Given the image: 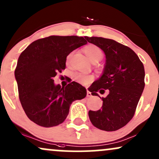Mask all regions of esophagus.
<instances>
[{
	"mask_svg": "<svg viewBox=\"0 0 159 159\" xmlns=\"http://www.w3.org/2000/svg\"><path fill=\"white\" fill-rule=\"evenodd\" d=\"M86 95H87V97H91V96H92L91 92H90L89 90H87V92H86Z\"/></svg>",
	"mask_w": 159,
	"mask_h": 159,
	"instance_id": "34e87169",
	"label": "esophagus"
}]
</instances>
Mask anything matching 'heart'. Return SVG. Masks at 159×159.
I'll use <instances>...</instances> for the list:
<instances>
[{
	"label": "heart",
	"mask_w": 159,
	"mask_h": 159,
	"mask_svg": "<svg viewBox=\"0 0 159 159\" xmlns=\"http://www.w3.org/2000/svg\"><path fill=\"white\" fill-rule=\"evenodd\" d=\"M84 51L92 62L99 61L100 60H101L103 57V51L101 50V48H99L97 45H93V44L86 45V47L84 48ZM70 56H71V54H69V55L67 56V62L70 61ZM73 78L75 81L82 84H89V82H91L92 81V79H93V77H92V75L81 73H73Z\"/></svg>",
	"instance_id": "1"
}]
</instances>
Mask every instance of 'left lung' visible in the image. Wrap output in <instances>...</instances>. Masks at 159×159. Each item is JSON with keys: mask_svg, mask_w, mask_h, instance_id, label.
I'll use <instances>...</instances> for the list:
<instances>
[{"mask_svg": "<svg viewBox=\"0 0 159 159\" xmlns=\"http://www.w3.org/2000/svg\"><path fill=\"white\" fill-rule=\"evenodd\" d=\"M85 39L101 48L106 59L103 75L92 84L89 91L98 96V91L108 92L102 98L101 109L89 111V120L98 129L115 131L126 125L135 114L145 85L144 65L133 50L115 40L94 37Z\"/></svg>", "mask_w": 159, "mask_h": 159, "instance_id": "1", "label": "left lung"}]
</instances>
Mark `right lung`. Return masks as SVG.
I'll return each instance as SVG.
<instances>
[{
    "label": "right lung",
    "mask_w": 159,
    "mask_h": 159,
    "mask_svg": "<svg viewBox=\"0 0 159 159\" xmlns=\"http://www.w3.org/2000/svg\"><path fill=\"white\" fill-rule=\"evenodd\" d=\"M87 43L77 36H50L33 42L22 52L15 70L20 101L28 117L40 126L59 125L75 100L86 97V88L73 81L65 87L53 78L65 70L67 56Z\"/></svg>",
    "instance_id": "1"
}]
</instances>
